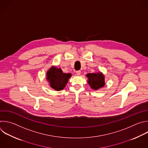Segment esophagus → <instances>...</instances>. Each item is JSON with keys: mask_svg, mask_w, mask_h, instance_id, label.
Segmentation results:
<instances>
[{"mask_svg": "<svg viewBox=\"0 0 148 148\" xmlns=\"http://www.w3.org/2000/svg\"><path fill=\"white\" fill-rule=\"evenodd\" d=\"M76 74L77 75H79L81 74V71L80 70H78V71H76Z\"/></svg>", "mask_w": 148, "mask_h": 148, "instance_id": "1", "label": "esophagus"}]
</instances>
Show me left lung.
<instances>
[{
    "mask_svg": "<svg viewBox=\"0 0 148 148\" xmlns=\"http://www.w3.org/2000/svg\"><path fill=\"white\" fill-rule=\"evenodd\" d=\"M86 77L90 87L95 90L103 87L105 85V76L101 72L97 73H88L86 74Z\"/></svg>",
    "mask_w": 148,
    "mask_h": 148,
    "instance_id": "obj_1",
    "label": "left lung"
}]
</instances>
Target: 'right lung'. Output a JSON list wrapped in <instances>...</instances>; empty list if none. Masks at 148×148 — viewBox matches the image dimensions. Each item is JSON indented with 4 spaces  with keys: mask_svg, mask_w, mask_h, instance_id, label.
<instances>
[{
    "mask_svg": "<svg viewBox=\"0 0 148 148\" xmlns=\"http://www.w3.org/2000/svg\"><path fill=\"white\" fill-rule=\"evenodd\" d=\"M71 73H64L60 68L52 66L46 73V79L51 88L56 90H63L71 77Z\"/></svg>",
    "mask_w": 148,
    "mask_h": 148,
    "instance_id": "1",
    "label": "right lung"
}]
</instances>
